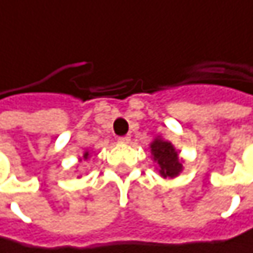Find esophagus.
I'll return each mask as SVG.
<instances>
[{"label": "esophagus", "instance_id": "esophagus-1", "mask_svg": "<svg viewBox=\"0 0 253 253\" xmlns=\"http://www.w3.org/2000/svg\"><path fill=\"white\" fill-rule=\"evenodd\" d=\"M129 141H130V136H120L118 138L120 144H129Z\"/></svg>", "mask_w": 253, "mask_h": 253}]
</instances>
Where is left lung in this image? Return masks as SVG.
Instances as JSON below:
<instances>
[{
	"instance_id": "1",
	"label": "left lung",
	"mask_w": 253,
	"mask_h": 253,
	"mask_svg": "<svg viewBox=\"0 0 253 253\" xmlns=\"http://www.w3.org/2000/svg\"><path fill=\"white\" fill-rule=\"evenodd\" d=\"M151 153L154 156V160L160 166V173L165 178H173L179 175V172L182 170V165L178 159V153L170 142L156 139L151 144Z\"/></svg>"
}]
</instances>
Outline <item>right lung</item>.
<instances>
[{
  "label": "right lung",
  "mask_w": 253,
  "mask_h": 253,
  "mask_svg": "<svg viewBox=\"0 0 253 253\" xmlns=\"http://www.w3.org/2000/svg\"><path fill=\"white\" fill-rule=\"evenodd\" d=\"M83 157H84V159H85V160H87V159H88V153H85V154H84V156H83Z\"/></svg>",
  "instance_id": "add662e5"
}]
</instances>
